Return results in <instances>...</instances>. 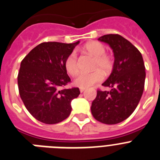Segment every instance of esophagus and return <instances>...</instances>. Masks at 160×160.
Returning a JSON list of instances; mask_svg holds the SVG:
<instances>
[{
	"label": "esophagus",
	"mask_w": 160,
	"mask_h": 160,
	"mask_svg": "<svg viewBox=\"0 0 160 160\" xmlns=\"http://www.w3.org/2000/svg\"><path fill=\"white\" fill-rule=\"evenodd\" d=\"M85 90H86V89H85V88H82V87H80V92H81V93H82Z\"/></svg>",
	"instance_id": "obj_1"
}]
</instances>
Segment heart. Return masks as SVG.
Returning <instances> with one entry per match:
<instances>
[{
	"label": "heart",
	"instance_id": "1",
	"mask_svg": "<svg viewBox=\"0 0 160 160\" xmlns=\"http://www.w3.org/2000/svg\"><path fill=\"white\" fill-rule=\"evenodd\" d=\"M84 48L89 53L95 57L94 69H99L90 73L83 72L74 79V84L77 87L87 88L102 80L103 73L100 70L104 73H108L112 69L113 60L111 57L106 54L105 46L100 42H90L87 43ZM64 66L67 73H70V75L75 76L78 73V62L75 52H72L68 55L65 60Z\"/></svg>",
	"mask_w": 160,
	"mask_h": 160
}]
</instances>
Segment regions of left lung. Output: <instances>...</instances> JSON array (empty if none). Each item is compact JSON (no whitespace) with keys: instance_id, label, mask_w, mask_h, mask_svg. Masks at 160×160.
<instances>
[{"instance_id":"obj_1","label":"left lung","mask_w":160,"mask_h":160,"mask_svg":"<svg viewBox=\"0 0 160 160\" xmlns=\"http://www.w3.org/2000/svg\"><path fill=\"white\" fill-rule=\"evenodd\" d=\"M98 40L111 46L114 62L111 75L102 84L111 90H98L91 113L98 122L111 125L134 112L143 92L146 72L141 53L123 37L107 34Z\"/></svg>"}]
</instances>
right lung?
I'll list each match as a JSON object with an SVG mask.
<instances>
[{"label":"right lung","instance_id":"obj_1","mask_svg":"<svg viewBox=\"0 0 160 160\" xmlns=\"http://www.w3.org/2000/svg\"><path fill=\"white\" fill-rule=\"evenodd\" d=\"M79 42H43L21 62L18 76L20 96L28 111L43 123H58L68 118L71 101L80 94L78 88L60 89L70 82L65 60Z\"/></svg>","mask_w":160,"mask_h":160}]
</instances>
